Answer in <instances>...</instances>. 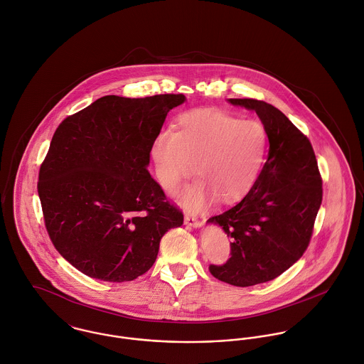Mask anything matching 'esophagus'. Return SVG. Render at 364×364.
<instances>
[{
    "instance_id": "34e87169",
    "label": "esophagus",
    "mask_w": 364,
    "mask_h": 364,
    "mask_svg": "<svg viewBox=\"0 0 364 364\" xmlns=\"http://www.w3.org/2000/svg\"><path fill=\"white\" fill-rule=\"evenodd\" d=\"M184 223L187 226H193V228H201L203 226V220L201 219L196 218V217H190V215H186L184 217Z\"/></svg>"
}]
</instances>
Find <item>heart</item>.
Here are the masks:
<instances>
[{
  "instance_id": "1",
  "label": "heart",
  "mask_w": 364,
  "mask_h": 364,
  "mask_svg": "<svg viewBox=\"0 0 364 364\" xmlns=\"http://www.w3.org/2000/svg\"><path fill=\"white\" fill-rule=\"evenodd\" d=\"M267 134L253 119L240 121L218 109H194L178 117L176 131L154 139L151 156L159 183L168 193L196 173L200 180L186 187L181 204L191 213L217 197L230 204L255 186L264 163Z\"/></svg>"
}]
</instances>
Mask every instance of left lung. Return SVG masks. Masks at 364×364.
<instances>
[{
  "mask_svg": "<svg viewBox=\"0 0 364 364\" xmlns=\"http://www.w3.org/2000/svg\"><path fill=\"white\" fill-rule=\"evenodd\" d=\"M255 111L269 156L253 188L230 210L208 219L230 237V259L211 274L236 287L274 280L304 255L322 203V178L308 138L276 107L252 98H229Z\"/></svg>",
  "mask_w": 364,
  "mask_h": 364,
  "instance_id": "obj_1",
  "label": "left lung"
}]
</instances>
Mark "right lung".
<instances>
[{
  "label": "right lung",
  "instance_id": "1",
  "mask_svg": "<svg viewBox=\"0 0 364 364\" xmlns=\"http://www.w3.org/2000/svg\"><path fill=\"white\" fill-rule=\"evenodd\" d=\"M184 101L105 95L56 129L38 194L55 247L82 274L132 282L153 266L163 235L183 225L147 166L168 111Z\"/></svg>",
  "mask_w": 364,
  "mask_h": 364
}]
</instances>
